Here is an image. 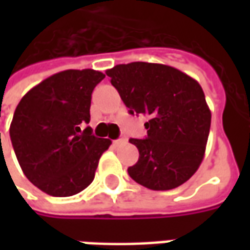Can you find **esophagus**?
Segmentation results:
<instances>
[{
  "label": "esophagus",
  "instance_id": "esophagus-1",
  "mask_svg": "<svg viewBox=\"0 0 250 250\" xmlns=\"http://www.w3.org/2000/svg\"><path fill=\"white\" fill-rule=\"evenodd\" d=\"M125 142H127V139H125V138H119V139L114 141V145L115 146H120V145H125Z\"/></svg>",
  "mask_w": 250,
  "mask_h": 250
}]
</instances>
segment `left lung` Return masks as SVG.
<instances>
[{
  "label": "left lung",
  "mask_w": 250,
  "mask_h": 250,
  "mask_svg": "<svg viewBox=\"0 0 250 250\" xmlns=\"http://www.w3.org/2000/svg\"><path fill=\"white\" fill-rule=\"evenodd\" d=\"M130 114L148 116L145 139H130L139 150L128 167L135 182L171 190L191 178L205 155L211 114L197 80L173 66L135 62L105 72Z\"/></svg>",
  "instance_id": "left-lung-1"
}]
</instances>
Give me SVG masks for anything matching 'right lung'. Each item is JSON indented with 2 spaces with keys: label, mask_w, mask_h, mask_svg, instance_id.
I'll return each mask as SVG.
<instances>
[{
  "label": "right lung",
  "mask_w": 250,
  "mask_h": 250,
  "mask_svg": "<svg viewBox=\"0 0 250 250\" xmlns=\"http://www.w3.org/2000/svg\"><path fill=\"white\" fill-rule=\"evenodd\" d=\"M93 69H68L25 93L14 111L10 141L25 177L53 197H71L88 188L99 159L111 145L92 135L93 88L104 79Z\"/></svg>",
  "instance_id": "obj_1"
}]
</instances>
